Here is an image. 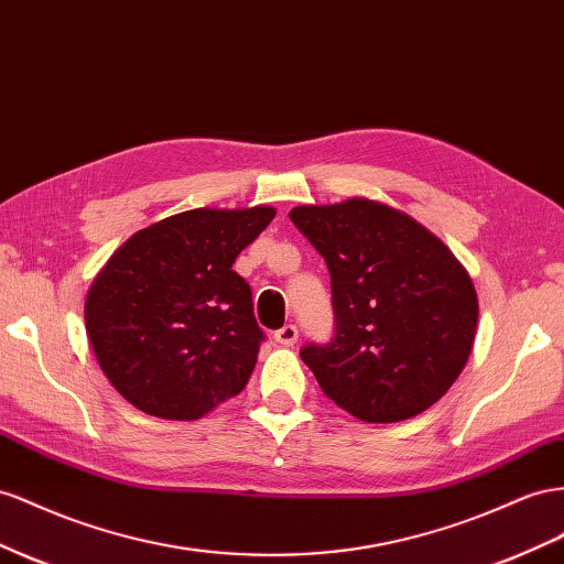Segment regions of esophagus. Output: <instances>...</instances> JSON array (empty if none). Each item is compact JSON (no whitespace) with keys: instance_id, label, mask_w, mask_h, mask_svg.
<instances>
[{"instance_id":"34e87169","label":"esophagus","mask_w":564,"mask_h":564,"mask_svg":"<svg viewBox=\"0 0 564 564\" xmlns=\"http://www.w3.org/2000/svg\"><path fill=\"white\" fill-rule=\"evenodd\" d=\"M275 339L282 346H294L296 339H299V327L296 325H284L282 329L275 332Z\"/></svg>"}]
</instances>
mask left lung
<instances>
[{"label":"left lung","instance_id":"8db88e82","mask_svg":"<svg viewBox=\"0 0 564 564\" xmlns=\"http://www.w3.org/2000/svg\"><path fill=\"white\" fill-rule=\"evenodd\" d=\"M289 218L332 275L337 334L301 351L319 389L362 422L432 408L475 346L479 301L465 265L408 213L362 196Z\"/></svg>","mask_w":564,"mask_h":564}]
</instances>
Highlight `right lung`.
<instances>
[{"label":"right lung","instance_id":"right-lung-1","mask_svg":"<svg viewBox=\"0 0 564 564\" xmlns=\"http://www.w3.org/2000/svg\"><path fill=\"white\" fill-rule=\"evenodd\" d=\"M275 213H177L134 232L99 270L85 329L101 372L137 410L199 420L247 387L263 332L232 263Z\"/></svg>","mask_w":564,"mask_h":564}]
</instances>
